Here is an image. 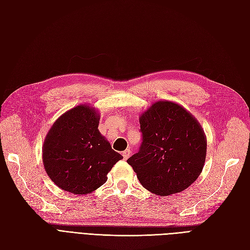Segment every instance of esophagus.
Listing matches in <instances>:
<instances>
[{
	"label": "esophagus",
	"instance_id": "esophagus-1",
	"mask_svg": "<svg viewBox=\"0 0 250 250\" xmlns=\"http://www.w3.org/2000/svg\"><path fill=\"white\" fill-rule=\"evenodd\" d=\"M130 154H131V151L129 149H126L125 151H123V152H122V155L124 157V160H127V158L130 156Z\"/></svg>",
	"mask_w": 250,
	"mask_h": 250
}]
</instances>
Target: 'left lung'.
Here are the masks:
<instances>
[{"label": "left lung", "mask_w": 250, "mask_h": 250, "mask_svg": "<svg viewBox=\"0 0 250 250\" xmlns=\"http://www.w3.org/2000/svg\"><path fill=\"white\" fill-rule=\"evenodd\" d=\"M142 144L127 160L141 185L167 196L186 190L198 178L207 139L190 112L170 101H157L140 118Z\"/></svg>", "instance_id": "left-lung-1"}]
</instances>
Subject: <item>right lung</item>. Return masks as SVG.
<instances>
[{"label": "right lung", "instance_id": "obj_1", "mask_svg": "<svg viewBox=\"0 0 250 250\" xmlns=\"http://www.w3.org/2000/svg\"><path fill=\"white\" fill-rule=\"evenodd\" d=\"M99 115L78 105L58 118L43 143L44 170L57 187L88 194L106 183L107 173L123 156L98 130Z\"/></svg>", "mask_w": 250, "mask_h": 250}]
</instances>
